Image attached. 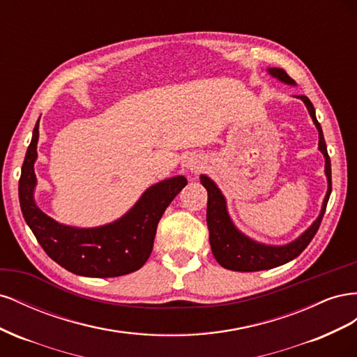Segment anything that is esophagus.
<instances>
[{"instance_id":"esophagus-1","label":"esophagus","mask_w":357,"mask_h":357,"mask_svg":"<svg viewBox=\"0 0 357 357\" xmlns=\"http://www.w3.org/2000/svg\"><path fill=\"white\" fill-rule=\"evenodd\" d=\"M186 167H188V169H189L190 172H193V174H195V172L201 171L202 164H201V162H199L197 158H189Z\"/></svg>"}]
</instances>
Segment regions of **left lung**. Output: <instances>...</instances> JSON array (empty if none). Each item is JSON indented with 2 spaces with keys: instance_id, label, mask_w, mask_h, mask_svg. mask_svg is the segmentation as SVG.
Listing matches in <instances>:
<instances>
[{
  "instance_id": "obj_1",
  "label": "left lung",
  "mask_w": 357,
  "mask_h": 357,
  "mask_svg": "<svg viewBox=\"0 0 357 357\" xmlns=\"http://www.w3.org/2000/svg\"><path fill=\"white\" fill-rule=\"evenodd\" d=\"M268 73L273 77L278 79L286 84L295 86V80L289 77V74L283 68H268ZM302 102L305 104L307 110L314 122L317 131H319V150L321 155L325 156V174L328 178V190L325 199L321 204L320 214L317 219L311 223L308 229L302 232L296 240L290 241L283 245H271L264 244L252 240L250 236L243 234L236 226L234 225L231 215L226 207V199L223 193L218 188V185L208 177L202 174L201 183L202 186L208 192V201H207V225L210 231V245L211 252L223 268L231 269V271H241V273H253V271H264V269H271L280 265H284L290 261H294L316 235L320 222L323 219V214L326 210V204L329 201L331 192H332V176H331V159L328 155V149L325 143V137H323L321 126L317 122L314 105L304 95H296Z\"/></svg>"
}]
</instances>
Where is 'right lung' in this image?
<instances>
[{"mask_svg": "<svg viewBox=\"0 0 357 357\" xmlns=\"http://www.w3.org/2000/svg\"><path fill=\"white\" fill-rule=\"evenodd\" d=\"M37 121L19 180L24 219L50 259L83 277H119L142 268L152 253L158 223L177 193L188 185L185 176L165 178L144 190L121 219L95 228H75L53 220L34 199V164L38 143Z\"/></svg>", "mask_w": 357, "mask_h": 357, "instance_id": "1", "label": "right lung"}]
</instances>
